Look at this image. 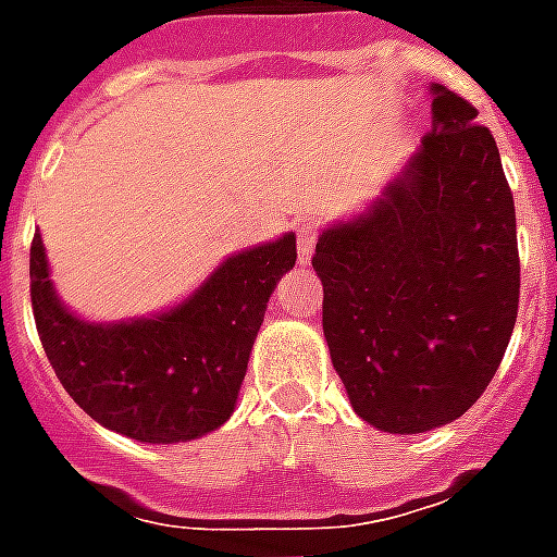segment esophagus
Returning a JSON list of instances; mask_svg holds the SVG:
<instances>
[{
  "label": "esophagus",
  "mask_w": 557,
  "mask_h": 557,
  "mask_svg": "<svg viewBox=\"0 0 557 557\" xmlns=\"http://www.w3.org/2000/svg\"><path fill=\"white\" fill-rule=\"evenodd\" d=\"M315 223H298V262L301 265H310V259H313L315 250Z\"/></svg>",
  "instance_id": "1"
}]
</instances>
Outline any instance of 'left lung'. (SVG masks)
I'll return each instance as SVG.
<instances>
[{
  "label": "left lung",
  "instance_id": "1",
  "mask_svg": "<svg viewBox=\"0 0 557 557\" xmlns=\"http://www.w3.org/2000/svg\"><path fill=\"white\" fill-rule=\"evenodd\" d=\"M432 131L355 218L331 223L313 268L331 363L382 432L462 418L498 370L519 310L516 208L490 127L438 83Z\"/></svg>",
  "mask_w": 557,
  "mask_h": 557
}]
</instances>
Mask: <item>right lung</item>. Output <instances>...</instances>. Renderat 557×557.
Segmentation results:
<instances>
[{
    "instance_id": "right-lung-1",
    "label": "right lung",
    "mask_w": 557,
    "mask_h": 557,
    "mask_svg": "<svg viewBox=\"0 0 557 557\" xmlns=\"http://www.w3.org/2000/svg\"><path fill=\"white\" fill-rule=\"evenodd\" d=\"M295 235L230 256L170 310L89 322L67 310L35 232L29 253L38 337L71 399L107 430L146 444L202 438L238 403L277 280L295 268Z\"/></svg>"
}]
</instances>
